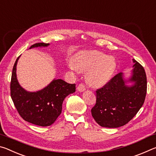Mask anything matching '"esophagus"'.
<instances>
[{
  "mask_svg": "<svg viewBox=\"0 0 156 156\" xmlns=\"http://www.w3.org/2000/svg\"><path fill=\"white\" fill-rule=\"evenodd\" d=\"M77 89H78V91L83 92V91H84V90H85V86H84L83 84L81 83V84H79V85L78 86Z\"/></svg>",
  "mask_w": 156,
  "mask_h": 156,
  "instance_id": "34e87169",
  "label": "esophagus"
}]
</instances>
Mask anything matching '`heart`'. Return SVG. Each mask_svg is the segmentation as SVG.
<instances>
[{
    "instance_id": "1",
    "label": "heart",
    "mask_w": 156,
    "mask_h": 156,
    "mask_svg": "<svg viewBox=\"0 0 156 156\" xmlns=\"http://www.w3.org/2000/svg\"><path fill=\"white\" fill-rule=\"evenodd\" d=\"M69 67L75 72L86 73V80L93 87L105 85L114 73L116 69L115 59L97 51H83L76 56Z\"/></svg>"
}]
</instances>
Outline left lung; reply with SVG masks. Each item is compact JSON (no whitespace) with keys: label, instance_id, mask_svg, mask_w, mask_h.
<instances>
[{"label":"left lung","instance_id":"left-lung-1","mask_svg":"<svg viewBox=\"0 0 156 156\" xmlns=\"http://www.w3.org/2000/svg\"><path fill=\"white\" fill-rule=\"evenodd\" d=\"M131 76L115 75L103 87L97 89L96 103L91 115L99 125L118 128L128 123L144 104L147 94V76L142 66L133 59ZM128 83H132L129 86Z\"/></svg>","mask_w":156,"mask_h":156}]
</instances>
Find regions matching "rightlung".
Instances as JSON below:
<instances>
[{
    "mask_svg": "<svg viewBox=\"0 0 156 156\" xmlns=\"http://www.w3.org/2000/svg\"><path fill=\"white\" fill-rule=\"evenodd\" d=\"M49 45V43H39L31 45L30 49ZM19 58L18 57L13 67L10 84L13 102L18 113L25 121L41 126L51 125L62 112L63 100L68 95L76 91V84H69L61 79H54L41 90L26 91L20 86L16 76Z\"/></svg>",
    "mask_w": 156,
    "mask_h": 156,
    "instance_id": "add662e5",
    "label": "right lung"
}]
</instances>
